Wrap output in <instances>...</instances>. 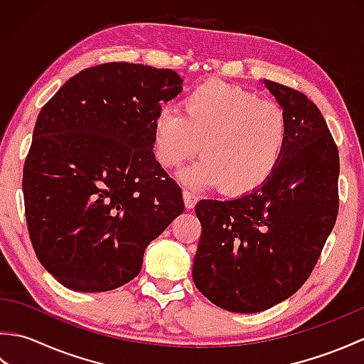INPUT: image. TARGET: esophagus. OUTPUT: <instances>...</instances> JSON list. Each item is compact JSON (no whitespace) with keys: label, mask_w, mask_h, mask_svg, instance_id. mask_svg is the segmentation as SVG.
I'll return each mask as SVG.
<instances>
[{"label":"esophagus","mask_w":364,"mask_h":364,"mask_svg":"<svg viewBox=\"0 0 364 364\" xmlns=\"http://www.w3.org/2000/svg\"><path fill=\"white\" fill-rule=\"evenodd\" d=\"M183 197H184V205H186L188 210H192L194 205L197 203V200H198V197L194 194V192L189 191V189L183 191Z\"/></svg>","instance_id":"obj_1"}]
</instances>
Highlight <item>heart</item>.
I'll use <instances>...</instances> for the list:
<instances>
[{"mask_svg": "<svg viewBox=\"0 0 364 364\" xmlns=\"http://www.w3.org/2000/svg\"><path fill=\"white\" fill-rule=\"evenodd\" d=\"M184 112L162 107L153 120L159 164L176 168L200 151L205 158L184 170L192 188L223 184L242 196L261 188L275 173L289 144V120L282 106L253 92L208 81L184 97Z\"/></svg>", "mask_w": 364, "mask_h": 364, "instance_id": "obj_1", "label": "heart"}]
</instances>
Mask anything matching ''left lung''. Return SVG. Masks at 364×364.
<instances>
[{
    "label": "left lung",
    "instance_id": "obj_1",
    "mask_svg": "<svg viewBox=\"0 0 364 364\" xmlns=\"http://www.w3.org/2000/svg\"><path fill=\"white\" fill-rule=\"evenodd\" d=\"M289 120V144L270 180L235 200H200L192 278L223 310L258 313L310 277L338 215V146L301 92L264 80Z\"/></svg>",
    "mask_w": 364,
    "mask_h": 364
}]
</instances>
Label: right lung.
I'll use <instances>...</instances> for the list:
<instances>
[{
  "instance_id": "obj_1",
  "label": "right lung",
  "mask_w": 364,
  "mask_h": 364,
  "mask_svg": "<svg viewBox=\"0 0 364 364\" xmlns=\"http://www.w3.org/2000/svg\"><path fill=\"white\" fill-rule=\"evenodd\" d=\"M170 68L109 63L72 76L38 114L23 168L29 237L68 289L120 288L184 210L153 153V120L183 90Z\"/></svg>"
}]
</instances>
